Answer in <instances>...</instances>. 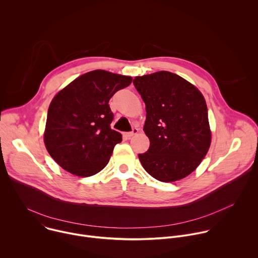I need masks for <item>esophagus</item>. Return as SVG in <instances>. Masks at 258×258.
Returning a JSON list of instances; mask_svg holds the SVG:
<instances>
[{"label": "esophagus", "instance_id": "1", "mask_svg": "<svg viewBox=\"0 0 258 258\" xmlns=\"http://www.w3.org/2000/svg\"><path fill=\"white\" fill-rule=\"evenodd\" d=\"M139 133V130L138 128H134L133 130V132H131V133H124L123 134V137L126 139V140H130L131 138H133L135 135H137Z\"/></svg>", "mask_w": 258, "mask_h": 258}]
</instances>
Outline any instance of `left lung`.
<instances>
[{
  "label": "left lung",
  "mask_w": 258,
  "mask_h": 258,
  "mask_svg": "<svg viewBox=\"0 0 258 258\" xmlns=\"http://www.w3.org/2000/svg\"><path fill=\"white\" fill-rule=\"evenodd\" d=\"M134 85L146 104L144 132L149 150L139 154L147 172L162 182L188 176L206 157L212 141L202 92L167 71L138 76Z\"/></svg>",
  "instance_id": "1"
}]
</instances>
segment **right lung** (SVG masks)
<instances>
[{"label":"right lung","instance_id":"add662e5","mask_svg":"<svg viewBox=\"0 0 258 258\" xmlns=\"http://www.w3.org/2000/svg\"><path fill=\"white\" fill-rule=\"evenodd\" d=\"M133 78L104 70L81 75L52 98L43 141L51 158L68 172L89 177L109 162L114 146L122 141L111 130L108 105L113 94Z\"/></svg>","mask_w":258,"mask_h":258}]
</instances>
